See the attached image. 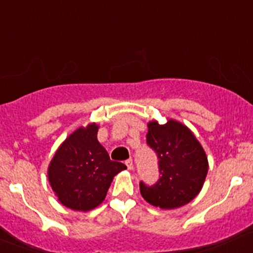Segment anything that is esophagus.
<instances>
[{"instance_id": "34e87169", "label": "esophagus", "mask_w": 253, "mask_h": 253, "mask_svg": "<svg viewBox=\"0 0 253 253\" xmlns=\"http://www.w3.org/2000/svg\"><path fill=\"white\" fill-rule=\"evenodd\" d=\"M126 165L127 169H129V170H131V169L134 168V165H132V160H127V161H126Z\"/></svg>"}]
</instances>
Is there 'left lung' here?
Masks as SVG:
<instances>
[{
  "mask_svg": "<svg viewBox=\"0 0 253 253\" xmlns=\"http://www.w3.org/2000/svg\"><path fill=\"white\" fill-rule=\"evenodd\" d=\"M147 127L146 141L157 155L161 176L153 185L140 181L141 196L162 210L189 204L201 191L207 175L205 150L189 127L173 119L163 126L150 122Z\"/></svg>",
  "mask_w": 253,
  "mask_h": 253,
  "instance_id": "8db88e82",
  "label": "left lung"
}]
</instances>
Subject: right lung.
Listing matches in <instances>:
<instances>
[{
    "label": "right lung",
    "instance_id": "obj_1",
    "mask_svg": "<svg viewBox=\"0 0 253 253\" xmlns=\"http://www.w3.org/2000/svg\"><path fill=\"white\" fill-rule=\"evenodd\" d=\"M98 126H82L63 141L48 166V181L59 202L73 211L93 210L102 204L114 175L126 169L109 160L97 140Z\"/></svg>",
    "mask_w": 253,
    "mask_h": 253
}]
</instances>
